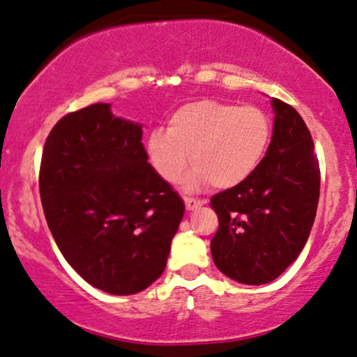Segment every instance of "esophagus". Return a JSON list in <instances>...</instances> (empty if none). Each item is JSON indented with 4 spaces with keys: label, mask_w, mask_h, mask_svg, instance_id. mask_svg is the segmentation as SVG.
<instances>
[{
    "label": "esophagus",
    "mask_w": 357,
    "mask_h": 357,
    "mask_svg": "<svg viewBox=\"0 0 357 357\" xmlns=\"http://www.w3.org/2000/svg\"><path fill=\"white\" fill-rule=\"evenodd\" d=\"M184 204H186V209L188 211H194V209H197V207L204 206L206 201L192 199V197H184Z\"/></svg>",
    "instance_id": "1"
}]
</instances>
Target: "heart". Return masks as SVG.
Instances as JSON below:
<instances>
[{
    "mask_svg": "<svg viewBox=\"0 0 357 357\" xmlns=\"http://www.w3.org/2000/svg\"><path fill=\"white\" fill-rule=\"evenodd\" d=\"M270 139L272 120L261 108L202 98L176 108L166 132L151 130L145 155L155 173L168 183L184 173L191 155L196 166L184 179L189 191L211 183L234 189L260 168Z\"/></svg>",
    "mask_w": 357,
    "mask_h": 357,
    "instance_id": "obj_1",
    "label": "heart"
}]
</instances>
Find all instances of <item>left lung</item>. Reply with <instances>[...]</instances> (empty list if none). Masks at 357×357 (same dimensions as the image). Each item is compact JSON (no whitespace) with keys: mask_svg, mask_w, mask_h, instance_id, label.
I'll use <instances>...</instances> for the list:
<instances>
[{"mask_svg":"<svg viewBox=\"0 0 357 357\" xmlns=\"http://www.w3.org/2000/svg\"><path fill=\"white\" fill-rule=\"evenodd\" d=\"M273 132L249 181L212 196L219 231L215 267L245 285L273 282L298 259L319 199V165L308 126L288 103L272 98Z\"/></svg>","mask_w":357,"mask_h":357,"instance_id":"1","label":"left lung"}]
</instances>
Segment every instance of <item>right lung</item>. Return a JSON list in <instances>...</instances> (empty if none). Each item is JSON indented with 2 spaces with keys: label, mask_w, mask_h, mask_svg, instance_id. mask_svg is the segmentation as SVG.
Returning <instances> with one entry per match:
<instances>
[{
  "label": "right lung",
  "mask_w": 357,
  "mask_h": 357,
  "mask_svg": "<svg viewBox=\"0 0 357 357\" xmlns=\"http://www.w3.org/2000/svg\"><path fill=\"white\" fill-rule=\"evenodd\" d=\"M142 128L93 103L54 125L40 161V201L59 250L112 295L161 277L184 215L181 197L148 163Z\"/></svg>",
  "instance_id": "1"
}]
</instances>
